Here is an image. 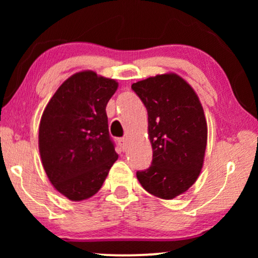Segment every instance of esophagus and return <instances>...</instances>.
Here are the masks:
<instances>
[{
	"label": "esophagus",
	"mask_w": 258,
	"mask_h": 258,
	"mask_svg": "<svg viewBox=\"0 0 258 258\" xmlns=\"http://www.w3.org/2000/svg\"><path fill=\"white\" fill-rule=\"evenodd\" d=\"M118 144H119V147H121L123 150H125L126 149V146H128V141H126V139H119L118 140Z\"/></svg>",
	"instance_id": "34e87169"
}]
</instances>
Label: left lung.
I'll use <instances>...</instances> for the list:
<instances>
[{"mask_svg":"<svg viewBox=\"0 0 258 258\" xmlns=\"http://www.w3.org/2000/svg\"><path fill=\"white\" fill-rule=\"evenodd\" d=\"M132 89L148 111L153 147L149 169L137 171L151 195L172 200L199 178L206 155L208 126L200 98L191 86L174 73L133 83Z\"/></svg>","mask_w":258,"mask_h":258,"instance_id":"left-lung-1","label":"left lung"}]
</instances>
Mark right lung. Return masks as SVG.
Masks as SVG:
<instances>
[{"label":"right lung","instance_id":"right-lung-1","mask_svg":"<svg viewBox=\"0 0 258 258\" xmlns=\"http://www.w3.org/2000/svg\"><path fill=\"white\" fill-rule=\"evenodd\" d=\"M117 88L115 80L83 70L59 86L42 114V164L54 188L70 201L94 196L118 158L105 112Z\"/></svg>","mask_w":258,"mask_h":258}]
</instances>
